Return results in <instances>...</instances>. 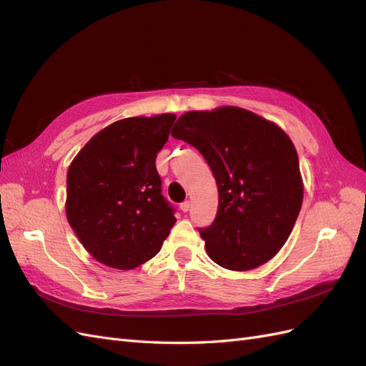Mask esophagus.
Wrapping results in <instances>:
<instances>
[{"label":"esophagus","mask_w":366,"mask_h":366,"mask_svg":"<svg viewBox=\"0 0 366 366\" xmlns=\"http://www.w3.org/2000/svg\"><path fill=\"white\" fill-rule=\"evenodd\" d=\"M180 209L183 210V212H187V210L191 209V202H183V203L180 204Z\"/></svg>","instance_id":"esophagus-1"}]
</instances>
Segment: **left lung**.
Segmentation results:
<instances>
[{
    "mask_svg": "<svg viewBox=\"0 0 366 366\" xmlns=\"http://www.w3.org/2000/svg\"><path fill=\"white\" fill-rule=\"evenodd\" d=\"M172 137L200 151L217 180V217L198 229L210 259L237 272L272 259L290 237L304 197L289 136L247 109L223 107L183 114Z\"/></svg>",
    "mask_w": 366,
    "mask_h": 366,
    "instance_id": "8db88e82",
    "label": "left lung"
}]
</instances>
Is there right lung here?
Instances as JSON below:
<instances>
[{
	"label": "right lung",
	"mask_w": 366,
	"mask_h": 366,
	"mask_svg": "<svg viewBox=\"0 0 366 366\" xmlns=\"http://www.w3.org/2000/svg\"><path fill=\"white\" fill-rule=\"evenodd\" d=\"M174 122V114L117 120L70 164L67 219L86 252L108 267L129 270L156 257L175 224L156 168Z\"/></svg>",
	"instance_id": "obj_1"
}]
</instances>
